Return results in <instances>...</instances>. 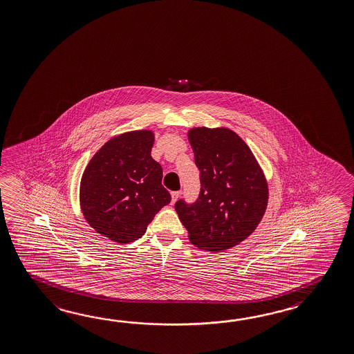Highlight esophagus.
I'll return each instance as SVG.
<instances>
[{"mask_svg":"<svg viewBox=\"0 0 354 354\" xmlns=\"http://www.w3.org/2000/svg\"><path fill=\"white\" fill-rule=\"evenodd\" d=\"M171 196H172V204H174L178 198L181 196V192L180 191H173L172 194H171Z\"/></svg>","mask_w":354,"mask_h":354,"instance_id":"1","label":"esophagus"}]
</instances>
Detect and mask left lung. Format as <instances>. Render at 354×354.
<instances>
[{"label": "left lung", "instance_id": "1", "mask_svg": "<svg viewBox=\"0 0 354 354\" xmlns=\"http://www.w3.org/2000/svg\"><path fill=\"white\" fill-rule=\"evenodd\" d=\"M189 141L200 171L198 200L174 209L192 245L212 252L237 246L256 230L268 205L261 167L246 142L227 127H194Z\"/></svg>", "mask_w": 354, "mask_h": 354}]
</instances>
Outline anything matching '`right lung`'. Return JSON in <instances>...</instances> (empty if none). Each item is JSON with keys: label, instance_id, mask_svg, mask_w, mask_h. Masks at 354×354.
I'll list each match as a JSON object with an SVG mask.
<instances>
[{"label": "right lung", "instance_id": "1", "mask_svg": "<svg viewBox=\"0 0 354 354\" xmlns=\"http://www.w3.org/2000/svg\"><path fill=\"white\" fill-rule=\"evenodd\" d=\"M153 144L150 130L121 133L99 149L82 173L84 218L117 243L140 239L156 214L171 203L162 185L163 169L150 154Z\"/></svg>", "mask_w": 354, "mask_h": 354}]
</instances>
